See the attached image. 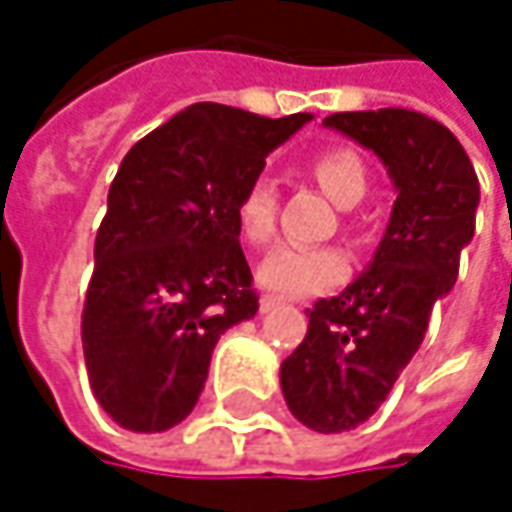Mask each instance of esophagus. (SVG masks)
I'll list each match as a JSON object with an SVG mask.
<instances>
[{
    "label": "esophagus",
    "mask_w": 512,
    "mask_h": 512,
    "mask_svg": "<svg viewBox=\"0 0 512 512\" xmlns=\"http://www.w3.org/2000/svg\"><path fill=\"white\" fill-rule=\"evenodd\" d=\"M281 305V299H275V296H263L260 299V314H269V311H275Z\"/></svg>",
    "instance_id": "1"
}]
</instances>
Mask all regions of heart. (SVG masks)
<instances>
[{"label":"heart","mask_w":512,"mask_h":512,"mask_svg":"<svg viewBox=\"0 0 512 512\" xmlns=\"http://www.w3.org/2000/svg\"><path fill=\"white\" fill-rule=\"evenodd\" d=\"M311 174L338 207H356L367 192V168L350 148H326L311 159ZM278 189L269 177H255L237 198L234 222L249 246H266L275 234ZM350 260L335 246H275L257 266L263 290L278 296H314L341 284Z\"/></svg>","instance_id":"obj_1"}]
</instances>
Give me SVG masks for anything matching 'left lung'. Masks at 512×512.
<instances>
[{"label":"left lung","instance_id":"8db88e82","mask_svg":"<svg viewBox=\"0 0 512 512\" xmlns=\"http://www.w3.org/2000/svg\"><path fill=\"white\" fill-rule=\"evenodd\" d=\"M323 124L379 156L397 189L367 269L305 311L308 335L281 361L290 412L317 433H344L385 403L436 299L451 293L474 237L480 183L457 136L421 112H335Z\"/></svg>","mask_w":512,"mask_h":512}]
</instances>
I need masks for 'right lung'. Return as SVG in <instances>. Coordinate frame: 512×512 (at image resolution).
<instances>
[{
  "label": "right lung",
  "mask_w": 512,
  "mask_h": 512,
  "mask_svg": "<svg viewBox=\"0 0 512 512\" xmlns=\"http://www.w3.org/2000/svg\"><path fill=\"white\" fill-rule=\"evenodd\" d=\"M308 121L195 103L124 156L82 308L88 382L124 430L180 424L216 341L257 314L234 207L266 156Z\"/></svg>",
  "instance_id": "add662e5"
}]
</instances>
